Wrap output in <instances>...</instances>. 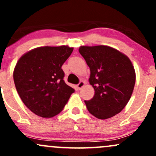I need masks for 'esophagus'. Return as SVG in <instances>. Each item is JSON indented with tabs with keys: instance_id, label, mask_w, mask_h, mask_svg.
Segmentation results:
<instances>
[{
	"instance_id": "34e87169",
	"label": "esophagus",
	"mask_w": 156,
	"mask_h": 156,
	"mask_svg": "<svg viewBox=\"0 0 156 156\" xmlns=\"http://www.w3.org/2000/svg\"><path fill=\"white\" fill-rule=\"evenodd\" d=\"M84 84H85V81H81L79 82V84H78V85H77V87H78V89H81V88H82L83 87H84Z\"/></svg>"
}]
</instances>
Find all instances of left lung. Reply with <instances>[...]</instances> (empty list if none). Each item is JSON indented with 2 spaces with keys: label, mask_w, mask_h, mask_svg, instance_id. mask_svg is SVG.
<instances>
[{
  "label": "left lung",
  "mask_w": 156,
  "mask_h": 156,
  "mask_svg": "<svg viewBox=\"0 0 156 156\" xmlns=\"http://www.w3.org/2000/svg\"><path fill=\"white\" fill-rule=\"evenodd\" d=\"M79 53L89 66V82L94 96L84 101L89 112L107 119L120 112L134 88L136 73L131 61L116 49L104 45L81 46Z\"/></svg>",
  "instance_id": "8db88e82"
}]
</instances>
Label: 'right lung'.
<instances>
[{"mask_svg": "<svg viewBox=\"0 0 156 156\" xmlns=\"http://www.w3.org/2000/svg\"><path fill=\"white\" fill-rule=\"evenodd\" d=\"M73 51L69 46L40 47L23 54L13 71L16 88L26 107L42 118L62 112L75 90L64 81L62 66Z\"/></svg>", "mask_w": 156, "mask_h": 156, "instance_id": "right-lung-1", "label": "right lung"}]
</instances>
